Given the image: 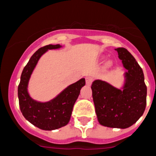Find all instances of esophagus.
Instances as JSON below:
<instances>
[{"instance_id":"esophagus-1","label":"esophagus","mask_w":156,"mask_h":156,"mask_svg":"<svg viewBox=\"0 0 156 156\" xmlns=\"http://www.w3.org/2000/svg\"><path fill=\"white\" fill-rule=\"evenodd\" d=\"M93 80V78L92 76H87L86 77V83H87V85L90 86L92 84V82Z\"/></svg>"}]
</instances>
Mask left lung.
<instances>
[{"label": "left lung", "instance_id": "8db88e82", "mask_svg": "<svg viewBox=\"0 0 156 156\" xmlns=\"http://www.w3.org/2000/svg\"><path fill=\"white\" fill-rule=\"evenodd\" d=\"M126 72L121 87L101 80L92 82V91L96 116L100 125L124 129L142 116L147 104V87L142 69L124 48H115Z\"/></svg>", "mask_w": 156, "mask_h": 156}]
</instances>
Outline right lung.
Masks as SVG:
<instances>
[{
  "label": "right lung",
  "mask_w": 156,
  "mask_h": 156,
  "mask_svg": "<svg viewBox=\"0 0 156 156\" xmlns=\"http://www.w3.org/2000/svg\"><path fill=\"white\" fill-rule=\"evenodd\" d=\"M62 47L60 44H49L37 50L23 69L18 86L19 105L22 115L32 124L44 131L58 129L69 123L73 106L80 93V89L85 85V79L82 78L46 102L37 101L29 95V80L41 56L48 50L59 49Z\"/></svg>",
  "instance_id": "right-lung-1"
}]
</instances>
